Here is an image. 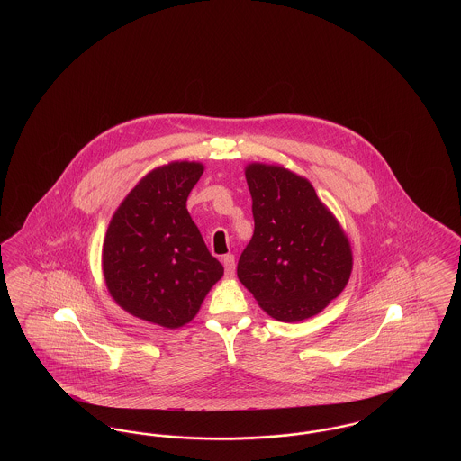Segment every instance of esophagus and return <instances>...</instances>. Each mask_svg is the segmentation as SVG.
I'll return each instance as SVG.
<instances>
[{
  "label": "esophagus",
  "mask_w": 461,
  "mask_h": 461,
  "mask_svg": "<svg viewBox=\"0 0 461 461\" xmlns=\"http://www.w3.org/2000/svg\"><path fill=\"white\" fill-rule=\"evenodd\" d=\"M222 264H224V275L226 278H233L235 276V256L228 254L222 258Z\"/></svg>",
  "instance_id": "obj_1"
}]
</instances>
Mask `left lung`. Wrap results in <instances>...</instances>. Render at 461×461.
<instances>
[{
    "label": "left lung",
    "mask_w": 461,
    "mask_h": 461,
    "mask_svg": "<svg viewBox=\"0 0 461 461\" xmlns=\"http://www.w3.org/2000/svg\"><path fill=\"white\" fill-rule=\"evenodd\" d=\"M254 235L237 275L278 321L318 314L346 288L351 243L306 177L282 166L249 164Z\"/></svg>",
    "instance_id": "1"
}]
</instances>
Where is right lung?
<instances>
[{
	"label": "right lung",
	"mask_w": 461,
	"mask_h": 461,
	"mask_svg": "<svg viewBox=\"0 0 461 461\" xmlns=\"http://www.w3.org/2000/svg\"><path fill=\"white\" fill-rule=\"evenodd\" d=\"M202 173L200 162L186 160L150 171L117 207L104 241L112 299L164 329L192 321L224 273L186 209Z\"/></svg>",
	"instance_id": "1"
}]
</instances>
